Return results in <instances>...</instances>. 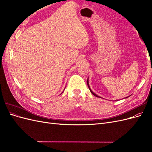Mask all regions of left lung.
<instances>
[{"instance_id": "1", "label": "left lung", "mask_w": 152, "mask_h": 152, "mask_svg": "<svg viewBox=\"0 0 152 152\" xmlns=\"http://www.w3.org/2000/svg\"><path fill=\"white\" fill-rule=\"evenodd\" d=\"M89 82V81H88V80H87V86H88V87H89V90H90V91H91V93L92 94H93L94 96H96V97H98V98H99V96H98V95H96V94H94V93H93V92L91 91V89H90V87H89V82ZM128 97H129V96H128ZM128 97H126V98H128Z\"/></svg>"}]
</instances>
